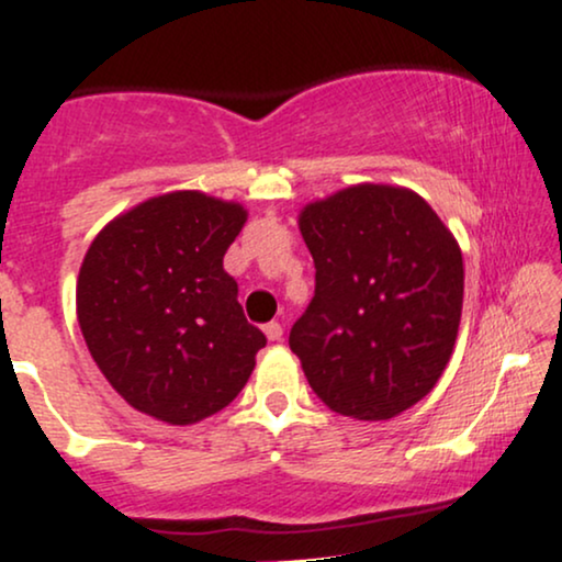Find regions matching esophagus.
Returning a JSON list of instances; mask_svg holds the SVG:
<instances>
[{
	"label": "esophagus",
	"instance_id": "obj_1",
	"mask_svg": "<svg viewBox=\"0 0 562 562\" xmlns=\"http://www.w3.org/2000/svg\"><path fill=\"white\" fill-rule=\"evenodd\" d=\"M262 331H266V336L270 341H279L281 336H283V326L279 321H270V323H266V326H262Z\"/></svg>",
	"mask_w": 562,
	"mask_h": 562
}]
</instances>
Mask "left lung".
Wrapping results in <instances>:
<instances>
[{
	"mask_svg": "<svg viewBox=\"0 0 562 562\" xmlns=\"http://www.w3.org/2000/svg\"><path fill=\"white\" fill-rule=\"evenodd\" d=\"M315 296L289 347L334 413L389 420L437 386L463 313V252L413 189L358 183L302 207Z\"/></svg>",
	"mask_w": 562,
	"mask_h": 562,
	"instance_id": "1",
	"label": "left lung"
}]
</instances>
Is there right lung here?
I'll return each instance as SVG.
<instances>
[{
    "label": "right lung",
    "mask_w": 562,
    "mask_h": 562,
    "mask_svg": "<svg viewBox=\"0 0 562 562\" xmlns=\"http://www.w3.org/2000/svg\"><path fill=\"white\" fill-rule=\"evenodd\" d=\"M244 223L239 202L168 191L112 217L91 241L76 283L78 326L134 411L200 424L252 375L266 334L244 318L223 270Z\"/></svg>",
    "instance_id": "1"
}]
</instances>
